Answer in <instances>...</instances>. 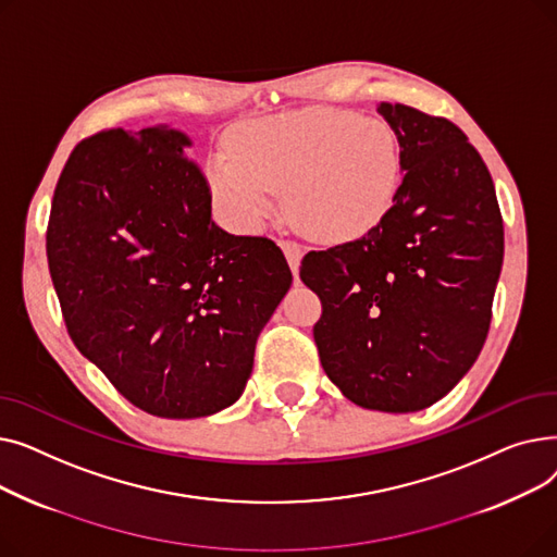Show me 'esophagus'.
Returning <instances> with one entry per match:
<instances>
[{
	"label": "esophagus",
	"mask_w": 557,
	"mask_h": 557,
	"mask_svg": "<svg viewBox=\"0 0 557 557\" xmlns=\"http://www.w3.org/2000/svg\"><path fill=\"white\" fill-rule=\"evenodd\" d=\"M280 246H282V250H284V255H286V261H288L290 271H294V275H296V280H298L300 259H302V255H305L302 246L296 244V242H288V239H286V242H280Z\"/></svg>",
	"instance_id": "obj_1"
}]
</instances>
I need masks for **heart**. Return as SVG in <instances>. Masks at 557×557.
Returning <instances> with one entry per match:
<instances>
[{
  "mask_svg": "<svg viewBox=\"0 0 557 557\" xmlns=\"http://www.w3.org/2000/svg\"><path fill=\"white\" fill-rule=\"evenodd\" d=\"M210 183L221 210L257 230L286 194V208L309 237L361 239L386 219L401 183L395 133L347 110L311 108L250 131L237 156H216Z\"/></svg>",
  "mask_w": 557,
  "mask_h": 557,
  "instance_id": "obj_1",
  "label": "heart"
}]
</instances>
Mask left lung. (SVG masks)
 <instances>
[{
    "label": "left lung",
    "mask_w": 557,
    "mask_h": 557,
    "mask_svg": "<svg viewBox=\"0 0 557 557\" xmlns=\"http://www.w3.org/2000/svg\"><path fill=\"white\" fill-rule=\"evenodd\" d=\"M404 178L386 219L361 239L302 259L323 302L318 357L363 408L413 413L445 397L479 359L504 263L492 175L445 116L379 103Z\"/></svg>",
    "instance_id": "1"
}]
</instances>
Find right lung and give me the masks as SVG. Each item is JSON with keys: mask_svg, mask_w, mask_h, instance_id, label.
Segmentation results:
<instances>
[{"mask_svg": "<svg viewBox=\"0 0 557 557\" xmlns=\"http://www.w3.org/2000/svg\"><path fill=\"white\" fill-rule=\"evenodd\" d=\"M166 126L101 131L58 178L47 261L67 332L131 404L189 420L237 401L290 286L282 250L212 221V191Z\"/></svg>", "mask_w": 557, "mask_h": 557, "instance_id": "1", "label": "right lung"}]
</instances>
